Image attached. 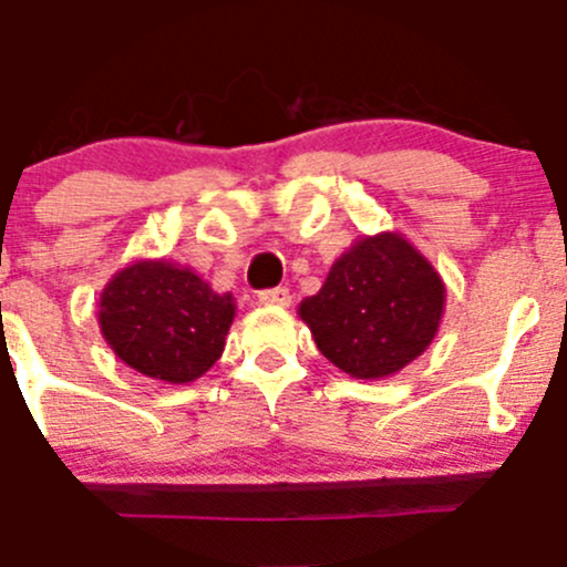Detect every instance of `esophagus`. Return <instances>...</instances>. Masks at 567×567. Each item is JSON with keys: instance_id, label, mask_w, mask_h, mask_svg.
Wrapping results in <instances>:
<instances>
[{"instance_id": "obj_1", "label": "esophagus", "mask_w": 567, "mask_h": 567, "mask_svg": "<svg viewBox=\"0 0 567 567\" xmlns=\"http://www.w3.org/2000/svg\"><path fill=\"white\" fill-rule=\"evenodd\" d=\"M290 299H293V296H290L288 288L259 290V302H262V305H274V308H288Z\"/></svg>"}]
</instances>
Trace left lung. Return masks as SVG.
<instances>
[{"mask_svg": "<svg viewBox=\"0 0 567 567\" xmlns=\"http://www.w3.org/2000/svg\"><path fill=\"white\" fill-rule=\"evenodd\" d=\"M446 288L432 262L395 231L355 239L299 316L328 361L353 379H384L432 344Z\"/></svg>", "mask_w": 567, "mask_h": 567, "instance_id": "1", "label": "left lung"}]
</instances>
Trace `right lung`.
Returning <instances> with one entry per match:
<instances>
[{
	"label": "right lung",
	"instance_id": "right-lung-1",
	"mask_svg": "<svg viewBox=\"0 0 567 567\" xmlns=\"http://www.w3.org/2000/svg\"><path fill=\"white\" fill-rule=\"evenodd\" d=\"M234 310V296L214 293L195 271L166 259H141L106 282L99 324L132 370L188 384L223 355Z\"/></svg>",
	"mask_w": 567,
	"mask_h": 567
}]
</instances>
